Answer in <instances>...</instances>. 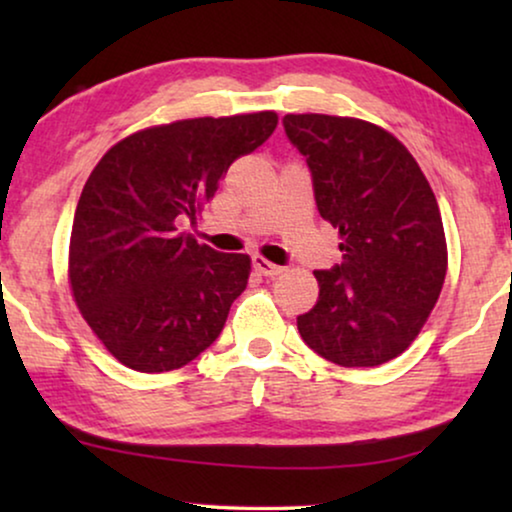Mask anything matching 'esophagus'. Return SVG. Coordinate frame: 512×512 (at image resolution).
Wrapping results in <instances>:
<instances>
[{
    "mask_svg": "<svg viewBox=\"0 0 512 512\" xmlns=\"http://www.w3.org/2000/svg\"><path fill=\"white\" fill-rule=\"evenodd\" d=\"M251 263H254L256 272H261L263 277H277V275H282V272H284L282 265H275V263L265 261L263 256H254V258H251Z\"/></svg>",
    "mask_w": 512,
    "mask_h": 512,
    "instance_id": "1",
    "label": "esophagus"
}]
</instances>
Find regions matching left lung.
<instances>
[{
	"label": "left lung",
	"instance_id": "1",
	"mask_svg": "<svg viewBox=\"0 0 512 512\" xmlns=\"http://www.w3.org/2000/svg\"><path fill=\"white\" fill-rule=\"evenodd\" d=\"M282 123L305 156L321 219L342 237V263L314 272L319 300L298 317L300 338L338 366H380L408 349L443 289L436 195L410 151L373 123L324 114Z\"/></svg>",
	"mask_w": 512,
	"mask_h": 512
}]
</instances>
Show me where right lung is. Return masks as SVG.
<instances>
[{"label": "right lung", "mask_w": 512, "mask_h": 512, "mask_svg": "<svg viewBox=\"0 0 512 512\" xmlns=\"http://www.w3.org/2000/svg\"><path fill=\"white\" fill-rule=\"evenodd\" d=\"M277 128L275 111L158 125L104 153L76 205L69 282L83 319L123 366L191 363L247 289L249 256L221 254L177 226L195 223L228 167Z\"/></svg>", "instance_id": "1"}]
</instances>
